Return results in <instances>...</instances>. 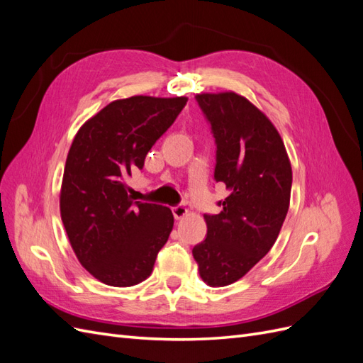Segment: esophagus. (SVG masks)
I'll return each mask as SVG.
<instances>
[{"mask_svg":"<svg viewBox=\"0 0 363 363\" xmlns=\"http://www.w3.org/2000/svg\"><path fill=\"white\" fill-rule=\"evenodd\" d=\"M188 207H184L183 204H179V206H175V207H172V213H174V216H175V219H182V218H184L186 215H188Z\"/></svg>","mask_w":363,"mask_h":363,"instance_id":"obj_1","label":"esophagus"}]
</instances>
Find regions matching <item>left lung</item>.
<instances>
[{
    "instance_id": "left-lung-1",
    "label": "left lung",
    "mask_w": 363,
    "mask_h": 363,
    "mask_svg": "<svg viewBox=\"0 0 363 363\" xmlns=\"http://www.w3.org/2000/svg\"><path fill=\"white\" fill-rule=\"evenodd\" d=\"M216 140L215 180L230 192L223 211L204 215L207 236L192 250L203 281L242 279L276 244L289 211L292 168L269 118L233 91L195 96Z\"/></svg>"
}]
</instances>
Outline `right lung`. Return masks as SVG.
<instances>
[{
    "label": "right lung",
    "mask_w": 363,
    "mask_h": 363,
    "mask_svg": "<svg viewBox=\"0 0 363 363\" xmlns=\"http://www.w3.org/2000/svg\"><path fill=\"white\" fill-rule=\"evenodd\" d=\"M186 96L135 95L103 107L72 140L60 216L82 267L108 286L128 288L152 272L174 225L169 207L133 201L125 179L179 116Z\"/></svg>",
    "instance_id": "add662e5"
}]
</instances>
